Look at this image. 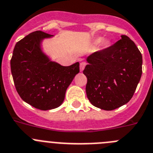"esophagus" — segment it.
<instances>
[{
  "instance_id": "34e87169",
  "label": "esophagus",
  "mask_w": 153,
  "mask_h": 153,
  "mask_svg": "<svg viewBox=\"0 0 153 153\" xmlns=\"http://www.w3.org/2000/svg\"><path fill=\"white\" fill-rule=\"evenodd\" d=\"M85 65H86L85 62H81V63H80V71H83V70H84L85 67Z\"/></svg>"
}]
</instances>
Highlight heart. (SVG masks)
I'll list each match as a JSON object with an SVG mask.
<instances>
[{
	"mask_svg": "<svg viewBox=\"0 0 153 153\" xmlns=\"http://www.w3.org/2000/svg\"><path fill=\"white\" fill-rule=\"evenodd\" d=\"M101 42H102V38H98V39H97L96 41H95V43L99 44V43H100Z\"/></svg>",
	"mask_w": 153,
	"mask_h": 153,
	"instance_id": "1",
	"label": "heart"
}]
</instances>
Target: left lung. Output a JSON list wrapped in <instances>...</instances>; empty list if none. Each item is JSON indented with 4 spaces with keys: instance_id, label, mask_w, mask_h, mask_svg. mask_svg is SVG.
<instances>
[{
    "instance_id": "obj_1",
    "label": "left lung",
    "mask_w": 153,
    "mask_h": 153,
    "mask_svg": "<svg viewBox=\"0 0 153 153\" xmlns=\"http://www.w3.org/2000/svg\"><path fill=\"white\" fill-rule=\"evenodd\" d=\"M111 47L91 54L83 73L85 91L91 104L111 111L126 105L133 96L142 76L143 57L126 35Z\"/></svg>"
}]
</instances>
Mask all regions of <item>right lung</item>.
Segmentation results:
<instances>
[{"mask_svg":"<svg viewBox=\"0 0 153 153\" xmlns=\"http://www.w3.org/2000/svg\"><path fill=\"white\" fill-rule=\"evenodd\" d=\"M54 35L37 30L15 45L10 69L16 90L21 98L40 110L58 108L65 92L79 72V62L62 66L44 51L45 39Z\"/></svg>","mask_w":153,"mask_h":153,"instance_id":"obj_1","label":"right lung"}]
</instances>
